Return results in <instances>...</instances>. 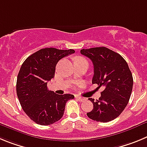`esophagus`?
<instances>
[{
	"label": "esophagus",
	"mask_w": 147,
	"mask_h": 147,
	"mask_svg": "<svg viewBox=\"0 0 147 147\" xmlns=\"http://www.w3.org/2000/svg\"><path fill=\"white\" fill-rule=\"evenodd\" d=\"M76 98L78 99V100L79 101H80V102H83V101H85V100H86L85 98H83V97H81V96H76Z\"/></svg>",
	"instance_id": "1"
}]
</instances>
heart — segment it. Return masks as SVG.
Instances as JSON below:
<instances>
[{"label": "heart", "mask_w": 147, "mask_h": 147, "mask_svg": "<svg viewBox=\"0 0 147 147\" xmlns=\"http://www.w3.org/2000/svg\"><path fill=\"white\" fill-rule=\"evenodd\" d=\"M75 60H80V61H86L85 59H83V58H80V57H78V58H77Z\"/></svg>", "instance_id": "1"}]
</instances>
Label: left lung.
I'll list each match as a JSON object with an SVG mask.
<instances>
[{"label": "left lung", "instance_id": "left-lung-1", "mask_svg": "<svg viewBox=\"0 0 147 147\" xmlns=\"http://www.w3.org/2000/svg\"><path fill=\"white\" fill-rule=\"evenodd\" d=\"M80 53L93 63L92 83L105 87L99 100L89 98L94 108L87 116L100 122L112 121L124 111L133 90V75L127 63L121 55L105 47L83 49Z\"/></svg>", "mask_w": 147, "mask_h": 147}]
</instances>
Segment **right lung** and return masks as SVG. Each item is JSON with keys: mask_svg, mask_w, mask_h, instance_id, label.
<instances>
[{"mask_svg": "<svg viewBox=\"0 0 147 147\" xmlns=\"http://www.w3.org/2000/svg\"><path fill=\"white\" fill-rule=\"evenodd\" d=\"M75 53L72 49H41L27 58L17 79V94L22 108L29 118L40 125H50L61 119L66 103L75 96L56 94L47 89V82L55 76L60 59Z\"/></svg>", "mask_w": 147, "mask_h": 147, "instance_id": "1", "label": "right lung"}]
</instances>
